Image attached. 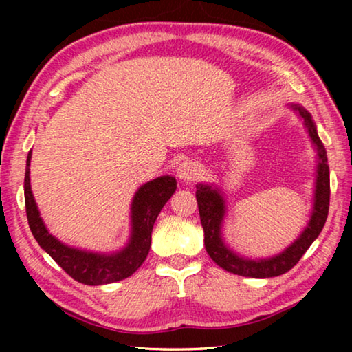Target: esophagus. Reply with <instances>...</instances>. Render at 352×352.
<instances>
[{
	"label": "esophagus",
	"mask_w": 352,
	"mask_h": 352,
	"mask_svg": "<svg viewBox=\"0 0 352 352\" xmlns=\"http://www.w3.org/2000/svg\"><path fill=\"white\" fill-rule=\"evenodd\" d=\"M177 175L180 177V180L186 183H192L199 175L197 164H195L192 160H184L177 168Z\"/></svg>",
	"instance_id": "1"
}]
</instances>
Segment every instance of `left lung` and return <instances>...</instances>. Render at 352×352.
Here are the masks:
<instances>
[{
	"mask_svg": "<svg viewBox=\"0 0 352 352\" xmlns=\"http://www.w3.org/2000/svg\"><path fill=\"white\" fill-rule=\"evenodd\" d=\"M300 116L305 121V126L311 136L314 144L317 146L318 152V177H317V189H315V204L312 217L309 220L307 228L302 231V234L292 243L289 248H285L281 254L270 259L250 261L242 259L239 256L230 252L225 247V243L220 237V226L225 212L223 199L216 189H211L208 184H199L197 192V205L200 212V222L205 231V248L211 259L216 262L223 270L234 273V275L248 276V278H272L287 273L290 269L298 264V261L302 258V254L307 252V248L312 245V242L317 239L318 234L323 230L326 223L327 212H329V197H331V184H329V166H327V155L323 142L318 138L317 129L309 113L302 107L294 105Z\"/></svg>",
	"mask_w": 352,
	"mask_h": 352,
	"instance_id": "1",
	"label": "left lung"
}]
</instances>
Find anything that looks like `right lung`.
<instances>
[{
	"mask_svg": "<svg viewBox=\"0 0 352 352\" xmlns=\"http://www.w3.org/2000/svg\"><path fill=\"white\" fill-rule=\"evenodd\" d=\"M29 163H31V152L28 153L26 162L25 205L29 228H31L38 245L77 283L100 285L121 281V279L133 275L147 258L152 242L153 223L166 201L175 192V178L169 175L158 177L142 184L138 192L135 194L132 204V237H130L129 245L122 252L105 256L63 245L62 242H58L56 237L47 233L32 197Z\"/></svg>",
	"mask_w": 352,
	"mask_h": 352,
	"instance_id": "obj_1",
	"label": "right lung"
}]
</instances>
